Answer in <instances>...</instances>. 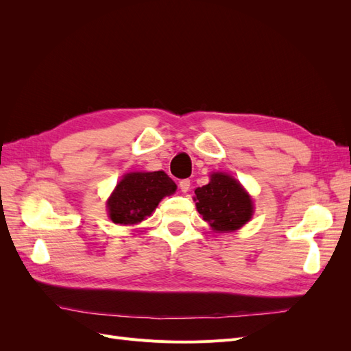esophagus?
I'll list each match as a JSON object with an SVG mask.
<instances>
[{
	"label": "esophagus",
	"mask_w": 351,
	"mask_h": 351,
	"mask_svg": "<svg viewBox=\"0 0 351 351\" xmlns=\"http://www.w3.org/2000/svg\"><path fill=\"white\" fill-rule=\"evenodd\" d=\"M178 187H180V190H182L183 193H187L189 190H190V180H180L178 182Z\"/></svg>",
	"instance_id": "esophagus-1"
}]
</instances>
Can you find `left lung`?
<instances>
[{
	"label": "left lung",
	"mask_w": 351,
	"mask_h": 351,
	"mask_svg": "<svg viewBox=\"0 0 351 351\" xmlns=\"http://www.w3.org/2000/svg\"><path fill=\"white\" fill-rule=\"evenodd\" d=\"M199 214L215 231H234L252 218L253 205L237 180L215 173L210 182L195 190Z\"/></svg>",
	"instance_id": "1"
}]
</instances>
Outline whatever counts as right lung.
<instances>
[{
	"label": "right lung",
	"mask_w": 351,
	"mask_h": 351,
	"mask_svg": "<svg viewBox=\"0 0 351 351\" xmlns=\"http://www.w3.org/2000/svg\"><path fill=\"white\" fill-rule=\"evenodd\" d=\"M176 189V183L164 171L125 174L108 200L110 218L115 224H137Z\"/></svg>",
	"instance_id": "obj_1"
}]
</instances>
